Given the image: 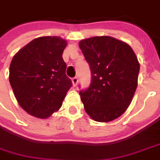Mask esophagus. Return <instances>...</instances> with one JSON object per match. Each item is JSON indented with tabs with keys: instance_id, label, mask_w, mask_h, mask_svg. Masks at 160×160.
<instances>
[{
	"instance_id": "1",
	"label": "esophagus",
	"mask_w": 160,
	"mask_h": 160,
	"mask_svg": "<svg viewBox=\"0 0 160 160\" xmlns=\"http://www.w3.org/2000/svg\"><path fill=\"white\" fill-rule=\"evenodd\" d=\"M71 81H72V85H73V87H76V86H77V84H78V81H79V80H78V78H77V77H74V78L71 80Z\"/></svg>"
}]
</instances>
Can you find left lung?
<instances>
[{
    "mask_svg": "<svg viewBox=\"0 0 160 160\" xmlns=\"http://www.w3.org/2000/svg\"><path fill=\"white\" fill-rule=\"evenodd\" d=\"M79 46L91 71L89 87L80 91L85 111L95 121L114 120L127 110L136 91V54L128 43L110 36L81 40Z\"/></svg>",
    "mask_w": 160,
    "mask_h": 160,
    "instance_id": "8db88e82",
    "label": "left lung"
}]
</instances>
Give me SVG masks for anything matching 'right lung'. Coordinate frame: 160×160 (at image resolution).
Returning a JSON list of instances; mask_svg holds the SVG:
<instances>
[{"label":"right lung","instance_id":"add662e5","mask_svg":"<svg viewBox=\"0 0 160 160\" xmlns=\"http://www.w3.org/2000/svg\"><path fill=\"white\" fill-rule=\"evenodd\" d=\"M67 42L58 36L34 39L13 56L9 80L19 105L33 117L47 118L62 105L72 86L62 53Z\"/></svg>","mask_w":160,"mask_h":160}]
</instances>
